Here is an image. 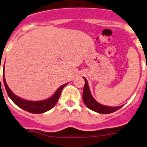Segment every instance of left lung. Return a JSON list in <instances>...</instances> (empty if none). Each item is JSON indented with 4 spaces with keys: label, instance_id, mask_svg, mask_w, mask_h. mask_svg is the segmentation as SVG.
Returning a JSON list of instances; mask_svg holds the SVG:
<instances>
[{
    "label": "left lung",
    "instance_id": "obj_1",
    "mask_svg": "<svg viewBox=\"0 0 147 147\" xmlns=\"http://www.w3.org/2000/svg\"><path fill=\"white\" fill-rule=\"evenodd\" d=\"M84 79L85 84H84V90H83V101L88 108L96 112V113H101V114H109V113H114L122 107V106L113 107H108V106H104V105H102L99 103L98 102H96L90 93L88 81L85 78H84Z\"/></svg>",
    "mask_w": 147,
    "mask_h": 147
}]
</instances>
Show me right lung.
Wrapping results in <instances>:
<instances>
[{"label": "right lung", "instance_id": "1", "mask_svg": "<svg viewBox=\"0 0 147 147\" xmlns=\"http://www.w3.org/2000/svg\"><path fill=\"white\" fill-rule=\"evenodd\" d=\"M3 84L5 86L6 90L7 93L9 97L12 100V101L15 103L16 106L24 110L27 111L28 113H35V114H40V113H44L47 111L50 110L51 109L54 107L55 105L57 104V101L59 100L60 94H61L62 90L63 88L65 87L68 83L65 84H63L60 86L57 91L54 93L53 96H51L50 98L45 100H40V101H30L26 100L24 99L20 98L19 96L12 92L10 89L9 88L8 85L7 84L6 82L5 78H4V68H3ZM1 81V78H0Z\"/></svg>", "mask_w": 147, "mask_h": 147}]
</instances>
